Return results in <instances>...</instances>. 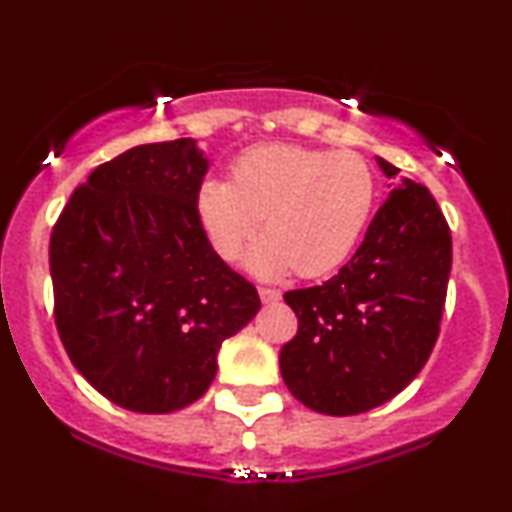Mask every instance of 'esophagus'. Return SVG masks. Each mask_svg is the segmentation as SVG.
Returning a JSON list of instances; mask_svg holds the SVG:
<instances>
[{"instance_id":"esophagus-1","label":"esophagus","mask_w":512,"mask_h":512,"mask_svg":"<svg viewBox=\"0 0 512 512\" xmlns=\"http://www.w3.org/2000/svg\"><path fill=\"white\" fill-rule=\"evenodd\" d=\"M282 294L277 292V289H270V287H260V299L262 304H274V301H279Z\"/></svg>"}]
</instances>
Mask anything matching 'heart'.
Returning <instances> with one entry per match:
<instances>
[{
    "label": "heart",
    "mask_w": 512,
    "mask_h": 512,
    "mask_svg": "<svg viewBox=\"0 0 512 512\" xmlns=\"http://www.w3.org/2000/svg\"><path fill=\"white\" fill-rule=\"evenodd\" d=\"M375 206V179L355 152H316L292 144L247 149L230 169V184L206 181L196 218L225 262L245 255L257 230L250 267L260 277L294 272L321 277L348 260Z\"/></svg>",
    "instance_id": "1"
}]
</instances>
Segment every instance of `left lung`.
Listing matches in <instances>:
<instances>
[{
  "mask_svg": "<svg viewBox=\"0 0 512 512\" xmlns=\"http://www.w3.org/2000/svg\"><path fill=\"white\" fill-rule=\"evenodd\" d=\"M387 179L397 166L378 157ZM451 272V233L427 186L402 179L365 240L324 284L292 289L299 319L284 343V385L309 410L368 412L417 378L439 338Z\"/></svg>",
  "mask_w": 512,
  "mask_h": 512,
  "instance_id": "1",
  "label": "left lung"
}]
</instances>
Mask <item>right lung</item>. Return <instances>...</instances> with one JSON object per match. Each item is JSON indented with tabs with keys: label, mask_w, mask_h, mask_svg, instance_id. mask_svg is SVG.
I'll return each mask as SVG.
<instances>
[{
	"label": "right lung",
	"mask_w": 512,
	"mask_h": 512,
	"mask_svg": "<svg viewBox=\"0 0 512 512\" xmlns=\"http://www.w3.org/2000/svg\"><path fill=\"white\" fill-rule=\"evenodd\" d=\"M208 159L193 139L139 144L73 191L51 233L53 316L71 363L125 410L208 390L218 348L260 311L196 218Z\"/></svg>",
	"instance_id": "1"
}]
</instances>
